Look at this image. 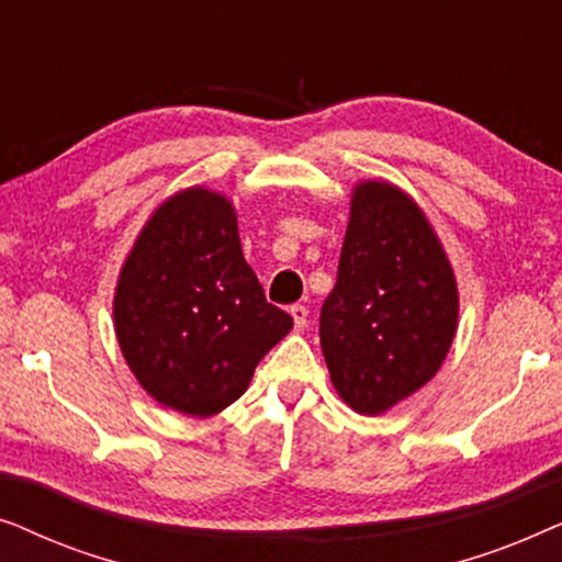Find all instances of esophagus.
Returning <instances> with one entry per match:
<instances>
[{
	"label": "esophagus",
	"mask_w": 562,
	"mask_h": 562,
	"mask_svg": "<svg viewBox=\"0 0 562 562\" xmlns=\"http://www.w3.org/2000/svg\"><path fill=\"white\" fill-rule=\"evenodd\" d=\"M289 312H291V317H294V327L296 329H304L306 327V319H310V310H306L304 304H294Z\"/></svg>",
	"instance_id": "obj_1"
}]
</instances>
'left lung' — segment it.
<instances>
[{"mask_svg":"<svg viewBox=\"0 0 562 562\" xmlns=\"http://www.w3.org/2000/svg\"><path fill=\"white\" fill-rule=\"evenodd\" d=\"M456 327L458 283L425 212L394 183H358L319 314L337 394L358 414H383L440 371Z\"/></svg>","mask_w":562,"mask_h":562,"instance_id":"1","label":"left lung"}]
</instances>
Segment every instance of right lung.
<instances>
[{"label": "right lung", "instance_id": "1", "mask_svg": "<svg viewBox=\"0 0 562 562\" xmlns=\"http://www.w3.org/2000/svg\"><path fill=\"white\" fill-rule=\"evenodd\" d=\"M291 327L245 263L235 206L204 187L150 214L114 291V333L130 371L160 406L189 417L237 402Z\"/></svg>", "mask_w": 562, "mask_h": 562}]
</instances>
